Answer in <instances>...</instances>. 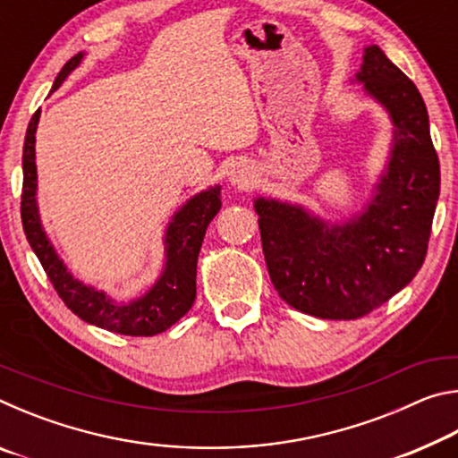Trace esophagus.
Segmentation results:
<instances>
[{
  "label": "esophagus",
  "mask_w": 458,
  "mask_h": 458,
  "mask_svg": "<svg viewBox=\"0 0 458 458\" xmlns=\"http://www.w3.org/2000/svg\"><path fill=\"white\" fill-rule=\"evenodd\" d=\"M250 180H252V172H250V167H248V165L234 164V165L230 167L228 182L234 185V188L244 190V188H248V183H250Z\"/></svg>",
  "instance_id": "esophagus-1"
}]
</instances>
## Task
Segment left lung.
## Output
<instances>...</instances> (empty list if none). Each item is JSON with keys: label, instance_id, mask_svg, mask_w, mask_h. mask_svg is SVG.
<instances>
[{"label": "left lung", "instance_id": "left-lung-1", "mask_svg": "<svg viewBox=\"0 0 458 458\" xmlns=\"http://www.w3.org/2000/svg\"><path fill=\"white\" fill-rule=\"evenodd\" d=\"M352 82L382 105L394 137L368 204L329 222L301 204L254 199L267 268L284 303L319 319H358L412 281L428 248L440 165L414 82L376 44Z\"/></svg>", "mask_w": 458, "mask_h": 458}]
</instances>
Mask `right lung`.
Returning a JSON list of instances; mask_svg holds the SVG:
<instances>
[{
    "label": "right lung",
    "mask_w": 458,
    "mask_h": 458,
    "mask_svg": "<svg viewBox=\"0 0 458 458\" xmlns=\"http://www.w3.org/2000/svg\"><path fill=\"white\" fill-rule=\"evenodd\" d=\"M84 52L62 66L52 92L68 79V74L81 66ZM40 123V111L30 121L24 141V188H21V224L30 246L44 267L54 289L64 305L82 321L97 325L100 329L121 333V335H157L177 323L190 311L196 301V268L201 242L208 224L220 212V185H212L191 196L169 220L164 236L165 262L164 270L149 289L131 301H117L97 286L76 278L56 248L44 232L40 210H38V169H36V129Z\"/></svg>",
    "instance_id": "obj_1"
}]
</instances>
